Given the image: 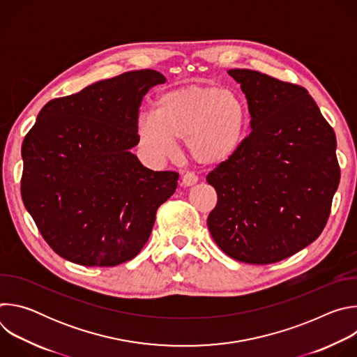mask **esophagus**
<instances>
[{"label":"esophagus","mask_w":357,"mask_h":357,"mask_svg":"<svg viewBox=\"0 0 357 357\" xmlns=\"http://www.w3.org/2000/svg\"><path fill=\"white\" fill-rule=\"evenodd\" d=\"M196 182H197V176H195L193 174H185V175L181 178V186H183V188L193 186Z\"/></svg>","instance_id":"obj_1"}]
</instances>
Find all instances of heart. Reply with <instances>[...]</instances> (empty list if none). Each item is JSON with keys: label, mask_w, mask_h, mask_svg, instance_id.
Segmentation results:
<instances>
[{"label": "heart", "mask_w": 357, "mask_h": 357, "mask_svg": "<svg viewBox=\"0 0 357 357\" xmlns=\"http://www.w3.org/2000/svg\"><path fill=\"white\" fill-rule=\"evenodd\" d=\"M248 126V109L240 94L218 86L185 84L155 98L154 112H141L135 123L138 146L152 161L171 157L185 139L188 155L215 168L240 151Z\"/></svg>", "instance_id": "heart-1"}]
</instances>
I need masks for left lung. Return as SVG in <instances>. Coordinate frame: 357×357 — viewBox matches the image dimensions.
Listing matches in <instances>:
<instances>
[{
	"label": "left lung",
	"mask_w": 357,
	"mask_h": 357,
	"mask_svg": "<svg viewBox=\"0 0 357 357\" xmlns=\"http://www.w3.org/2000/svg\"><path fill=\"white\" fill-rule=\"evenodd\" d=\"M227 73L245 94L251 132L206 181L215 243L248 264L281 261L322 233L340 169L336 137L308 91L248 69Z\"/></svg>",
	"instance_id": "obj_1"
}]
</instances>
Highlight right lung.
<instances>
[{
	"mask_svg": "<svg viewBox=\"0 0 357 357\" xmlns=\"http://www.w3.org/2000/svg\"><path fill=\"white\" fill-rule=\"evenodd\" d=\"M165 76L142 69L50 100L22 142L21 195L46 243L86 267H114L148 241L178 174L131 152L142 97Z\"/></svg>",
	"mask_w": 357,
	"mask_h": 357,
	"instance_id": "right-lung-1",
	"label": "right lung"
}]
</instances>
